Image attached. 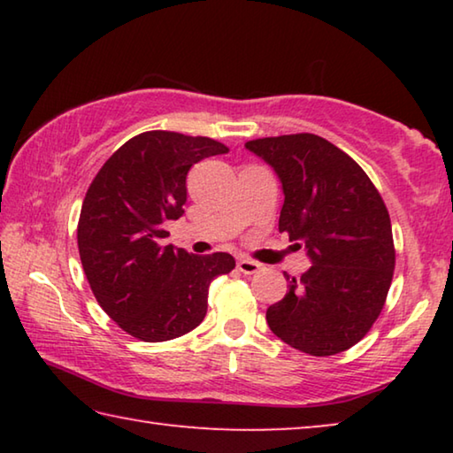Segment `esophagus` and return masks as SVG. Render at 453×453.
<instances>
[{
  "mask_svg": "<svg viewBox=\"0 0 453 453\" xmlns=\"http://www.w3.org/2000/svg\"><path fill=\"white\" fill-rule=\"evenodd\" d=\"M237 270L245 275H251V273H257L262 270V264L254 262V259H248V257H240L237 259Z\"/></svg>",
  "mask_w": 453,
  "mask_h": 453,
  "instance_id": "obj_1",
  "label": "esophagus"
}]
</instances>
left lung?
Wrapping results in <instances>:
<instances>
[{
    "label": "left lung",
    "mask_w": 453,
    "mask_h": 453,
    "mask_svg": "<svg viewBox=\"0 0 453 453\" xmlns=\"http://www.w3.org/2000/svg\"><path fill=\"white\" fill-rule=\"evenodd\" d=\"M278 173L280 232L305 248L311 267L289 280L267 326L310 356L346 351L370 332L392 286L395 250L386 203L346 151L313 134L245 143Z\"/></svg>",
    "instance_id": "8db88e82"
}]
</instances>
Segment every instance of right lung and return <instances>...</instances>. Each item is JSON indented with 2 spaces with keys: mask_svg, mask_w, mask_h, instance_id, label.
Instances as JSON below:
<instances>
[{
  "mask_svg": "<svg viewBox=\"0 0 453 453\" xmlns=\"http://www.w3.org/2000/svg\"><path fill=\"white\" fill-rule=\"evenodd\" d=\"M227 153L210 137L143 132L107 159L83 199L78 248L97 303L142 342H167L202 324L208 289L235 259L164 245V224L183 216L189 167Z\"/></svg>",
  "mask_w": 453,
  "mask_h": 453,
  "instance_id": "obj_1",
  "label": "right lung"
}]
</instances>
